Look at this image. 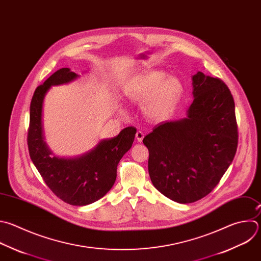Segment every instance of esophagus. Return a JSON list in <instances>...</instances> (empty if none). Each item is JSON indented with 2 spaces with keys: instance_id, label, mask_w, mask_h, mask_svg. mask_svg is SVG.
I'll return each instance as SVG.
<instances>
[{
  "instance_id": "34e87169",
  "label": "esophagus",
  "mask_w": 261,
  "mask_h": 261,
  "mask_svg": "<svg viewBox=\"0 0 261 261\" xmlns=\"http://www.w3.org/2000/svg\"><path fill=\"white\" fill-rule=\"evenodd\" d=\"M143 137H144L143 132H141V131H137V133H136V140H137L138 142H141V141H142V139H143Z\"/></svg>"
}]
</instances>
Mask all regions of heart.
I'll list each match as a JSON object with an SVG mask.
<instances>
[{
  "instance_id": "obj_1",
  "label": "heart",
  "mask_w": 261,
  "mask_h": 261,
  "mask_svg": "<svg viewBox=\"0 0 261 261\" xmlns=\"http://www.w3.org/2000/svg\"><path fill=\"white\" fill-rule=\"evenodd\" d=\"M124 92L132 102L145 100L143 110L148 118L164 120L174 112L182 94V85L176 76H166L160 70H148L134 77Z\"/></svg>"
}]
</instances>
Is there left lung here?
<instances>
[{
  "mask_svg": "<svg viewBox=\"0 0 261 261\" xmlns=\"http://www.w3.org/2000/svg\"><path fill=\"white\" fill-rule=\"evenodd\" d=\"M194 101L185 119L161 123L143 138L153 187L180 204L199 201L218 185L238 146L233 97L218 77L193 75Z\"/></svg>",
  "mask_w": 261,
  "mask_h": 261,
  "instance_id": "left-lung-1",
  "label": "left lung"
}]
</instances>
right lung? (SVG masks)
<instances>
[{
  "label": "right lung",
  "mask_w": 261,
  "mask_h": 261,
  "mask_svg": "<svg viewBox=\"0 0 261 261\" xmlns=\"http://www.w3.org/2000/svg\"><path fill=\"white\" fill-rule=\"evenodd\" d=\"M77 76L63 67L37 87L31 101L28 146L34 165L54 195L69 205L85 206L99 200L113 188L118 164L131 148L136 129L127 127L118 136L101 140L77 158L53 156L43 137V100L51 86L69 83Z\"/></svg>",
  "instance_id": "1"
}]
</instances>
